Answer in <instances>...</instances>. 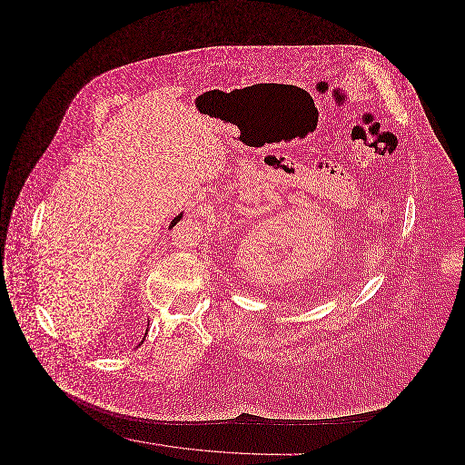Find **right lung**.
I'll list each match as a JSON object with an SVG mask.
<instances>
[{"label": "right lung", "mask_w": 465, "mask_h": 465, "mask_svg": "<svg viewBox=\"0 0 465 465\" xmlns=\"http://www.w3.org/2000/svg\"><path fill=\"white\" fill-rule=\"evenodd\" d=\"M179 220H181V214H179L177 218H174V220H173V223H171V228H173V226H174V224H176V223L179 222Z\"/></svg>", "instance_id": "right-lung-1"}]
</instances>
